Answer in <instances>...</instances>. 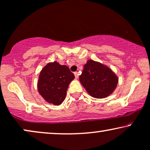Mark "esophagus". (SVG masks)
Returning <instances> with one entry per match:
<instances>
[{"label": "esophagus", "mask_w": 150, "mask_h": 150, "mask_svg": "<svg viewBox=\"0 0 150 150\" xmlns=\"http://www.w3.org/2000/svg\"><path fill=\"white\" fill-rule=\"evenodd\" d=\"M74 75H75V78H76V79L78 78V77H79V74H78V73H77V72H75V73H74Z\"/></svg>", "instance_id": "34e87169"}]
</instances>
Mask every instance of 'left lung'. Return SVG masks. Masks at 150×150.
I'll return each mask as SVG.
<instances>
[{
    "mask_svg": "<svg viewBox=\"0 0 150 150\" xmlns=\"http://www.w3.org/2000/svg\"><path fill=\"white\" fill-rule=\"evenodd\" d=\"M79 81L91 97L102 99L113 93L118 77L107 66L89 59L79 75Z\"/></svg>",
    "mask_w": 150,
    "mask_h": 150,
    "instance_id": "obj_1",
    "label": "left lung"
}]
</instances>
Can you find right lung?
<instances>
[{
	"mask_svg": "<svg viewBox=\"0 0 150 150\" xmlns=\"http://www.w3.org/2000/svg\"><path fill=\"white\" fill-rule=\"evenodd\" d=\"M75 75L66 65L57 62L47 64L40 72L37 82L38 91L48 103L60 105L66 96V91Z\"/></svg>",
	"mask_w": 150,
	"mask_h": 150,
	"instance_id": "1",
	"label": "right lung"
}]
</instances>
